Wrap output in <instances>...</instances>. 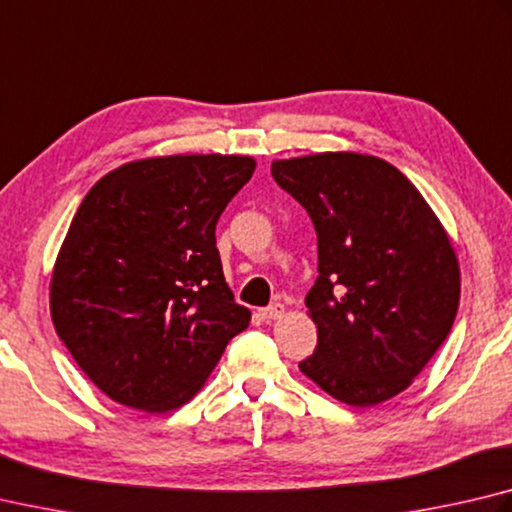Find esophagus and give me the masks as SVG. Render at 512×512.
<instances>
[{"mask_svg": "<svg viewBox=\"0 0 512 512\" xmlns=\"http://www.w3.org/2000/svg\"><path fill=\"white\" fill-rule=\"evenodd\" d=\"M282 315H284V306L280 302L268 304L266 309H259V318L262 320H277V318H282Z\"/></svg>", "mask_w": 512, "mask_h": 512, "instance_id": "34e87169", "label": "esophagus"}]
</instances>
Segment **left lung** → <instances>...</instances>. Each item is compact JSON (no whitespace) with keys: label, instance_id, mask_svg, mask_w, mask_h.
<instances>
[{"label":"left lung","instance_id":"1","mask_svg":"<svg viewBox=\"0 0 512 512\" xmlns=\"http://www.w3.org/2000/svg\"><path fill=\"white\" fill-rule=\"evenodd\" d=\"M271 174L318 235V280L306 295L318 347L302 374L353 407L401 394L459 309V264L439 219L376 156L313 154L275 161Z\"/></svg>","mask_w":512,"mask_h":512}]
</instances>
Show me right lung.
<instances>
[{
  "mask_svg": "<svg viewBox=\"0 0 512 512\" xmlns=\"http://www.w3.org/2000/svg\"><path fill=\"white\" fill-rule=\"evenodd\" d=\"M253 172L250 156H161L120 165L82 199L53 268L51 318L111 401L181 407L248 327L215 228Z\"/></svg>",
  "mask_w": 512,
  "mask_h": 512,
  "instance_id": "right-lung-1",
  "label": "right lung"
}]
</instances>
